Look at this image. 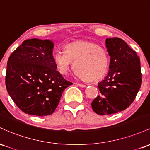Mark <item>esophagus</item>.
<instances>
[{"label": "esophagus", "instance_id": "1", "mask_svg": "<svg viewBox=\"0 0 150 150\" xmlns=\"http://www.w3.org/2000/svg\"><path fill=\"white\" fill-rule=\"evenodd\" d=\"M77 85L79 86V87H86L85 85H83V84H80V83H77Z\"/></svg>", "mask_w": 150, "mask_h": 150}]
</instances>
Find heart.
Here are the masks:
<instances>
[{
    "mask_svg": "<svg viewBox=\"0 0 150 150\" xmlns=\"http://www.w3.org/2000/svg\"><path fill=\"white\" fill-rule=\"evenodd\" d=\"M53 59L58 71L68 75L73 68L79 78L97 81L103 78L109 68L110 58L104 48L96 43L79 40L67 44L65 50H58Z\"/></svg>",
    "mask_w": 150,
    "mask_h": 150,
    "instance_id": "heart-1",
    "label": "heart"
}]
</instances>
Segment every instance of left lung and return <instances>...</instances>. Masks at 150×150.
<instances>
[{
  "label": "left lung",
  "instance_id": "obj_1",
  "mask_svg": "<svg viewBox=\"0 0 150 150\" xmlns=\"http://www.w3.org/2000/svg\"><path fill=\"white\" fill-rule=\"evenodd\" d=\"M106 46L111 58L109 71L98 83L101 94L91 104L99 115L113 114L128 108L142 83L140 58L135 51L118 37L106 39Z\"/></svg>",
  "mask_w": 150,
  "mask_h": 150
}]
</instances>
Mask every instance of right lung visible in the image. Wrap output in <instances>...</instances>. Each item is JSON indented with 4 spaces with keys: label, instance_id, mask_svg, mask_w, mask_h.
Segmentation results:
<instances>
[{
    "label": "right lung",
    "instance_id": "right-lung-1",
    "mask_svg": "<svg viewBox=\"0 0 150 150\" xmlns=\"http://www.w3.org/2000/svg\"><path fill=\"white\" fill-rule=\"evenodd\" d=\"M53 46L49 39H27L8 58L7 91L18 107L27 114H52L63 91L73 85L56 70Z\"/></svg>",
    "mask_w": 150,
    "mask_h": 150
}]
</instances>
